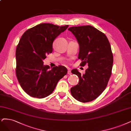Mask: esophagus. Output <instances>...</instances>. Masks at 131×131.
Returning a JSON list of instances; mask_svg holds the SVG:
<instances>
[{
    "label": "esophagus",
    "mask_w": 131,
    "mask_h": 131,
    "mask_svg": "<svg viewBox=\"0 0 131 131\" xmlns=\"http://www.w3.org/2000/svg\"><path fill=\"white\" fill-rule=\"evenodd\" d=\"M68 75H71V70H70V69H68Z\"/></svg>",
    "instance_id": "obj_1"
}]
</instances>
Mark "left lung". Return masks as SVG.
Returning <instances> with one entry per match:
<instances>
[{"label":"left lung","mask_w":131,"mask_h":131,"mask_svg":"<svg viewBox=\"0 0 131 131\" xmlns=\"http://www.w3.org/2000/svg\"><path fill=\"white\" fill-rule=\"evenodd\" d=\"M68 30L73 34L79 44V58L81 65L87 63L88 68L82 75L77 69L71 73L78 75L79 83L71 88V94L81 102L92 101L106 89L112 74L113 56L106 36L91 25L73 26Z\"/></svg>","instance_id":"obj_1"}]
</instances>
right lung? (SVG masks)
<instances>
[{
    "label": "right lung",
    "mask_w": 131,
    "mask_h": 131,
    "mask_svg": "<svg viewBox=\"0 0 131 131\" xmlns=\"http://www.w3.org/2000/svg\"><path fill=\"white\" fill-rule=\"evenodd\" d=\"M68 27L42 23L27 30L21 37L16 51V74L21 87L30 96H48L67 74L65 67L50 69L49 66L43 64V60L52 52L54 39Z\"/></svg>",
    "instance_id": "obj_1"
}]
</instances>
